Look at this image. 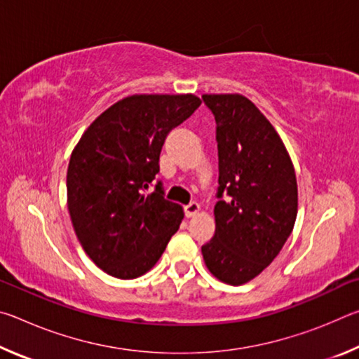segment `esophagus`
Returning <instances> with one entry per match:
<instances>
[{
    "label": "esophagus",
    "mask_w": 359,
    "mask_h": 359,
    "mask_svg": "<svg viewBox=\"0 0 359 359\" xmlns=\"http://www.w3.org/2000/svg\"><path fill=\"white\" fill-rule=\"evenodd\" d=\"M184 210H185V217H188V218L194 217L199 212V204L196 201H191L190 204L185 205Z\"/></svg>",
    "instance_id": "esophagus-1"
}]
</instances>
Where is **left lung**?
Instances as JSON below:
<instances>
[{"instance_id": "left-lung-1", "label": "left lung", "mask_w": 359, "mask_h": 359, "mask_svg": "<svg viewBox=\"0 0 359 359\" xmlns=\"http://www.w3.org/2000/svg\"><path fill=\"white\" fill-rule=\"evenodd\" d=\"M215 117L218 190L215 234L201 247L218 280L242 285L272 263L293 231V163L258 107L242 95H203Z\"/></svg>"}]
</instances>
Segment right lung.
<instances>
[{
	"label": "right lung",
	"mask_w": 359,
	"mask_h": 359,
	"mask_svg": "<svg viewBox=\"0 0 359 359\" xmlns=\"http://www.w3.org/2000/svg\"><path fill=\"white\" fill-rule=\"evenodd\" d=\"M201 106L194 95H133L102 112L72 150L66 190L72 226L93 263L117 278L145 274L184 210L165 198L160 154L171 130Z\"/></svg>",
	"instance_id": "1"
}]
</instances>
